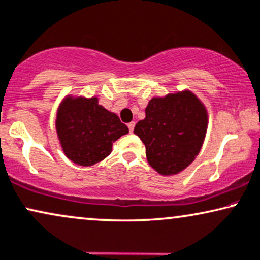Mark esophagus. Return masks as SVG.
Returning <instances> with one entry per match:
<instances>
[{
	"label": "esophagus",
	"mask_w": 260,
	"mask_h": 260,
	"mask_svg": "<svg viewBox=\"0 0 260 260\" xmlns=\"http://www.w3.org/2000/svg\"><path fill=\"white\" fill-rule=\"evenodd\" d=\"M127 126H128V128H129V132L132 133V132H133V129H134V126H136V122H134V121H132V122L128 123Z\"/></svg>",
	"instance_id": "34e87169"
}]
</instances>
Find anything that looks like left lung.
<instances>
[{"mask_svg": "<svg viewBox=\"0 0 260 260\" xmlns=\"http://www.w3.org/2000/svg\"><path fill=\"white\" fill-rule=\"evenodd\" d=\"M145 119L134 133L146 147L147 162L160 175H175L198 156L206 129L208 113L190 91L153 97L145 109Z\"/></svg>", "mask_w": 260, "mask_h": 260, "instance_id": "obj_1", "label": "left lung"}]
</instances>
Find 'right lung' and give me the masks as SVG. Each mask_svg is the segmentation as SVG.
Masks as SVG:
<instances>
[{"label":"right lung","mask_w":260,"mask_h":260,"mask_svg":"<svg viewBox=\"0 0 260 260\" xmlns=\"http://www.w3.org/2000/svg\"><path fill=\"white\" fill-rule=\"evenodd\" d=\"M56 131L67 158L90 167L109 156L113 143L128 133V127L100 106L97 97L67 96L57 109Z\"/></svg>","instance_id":"1"}]
</instances>
